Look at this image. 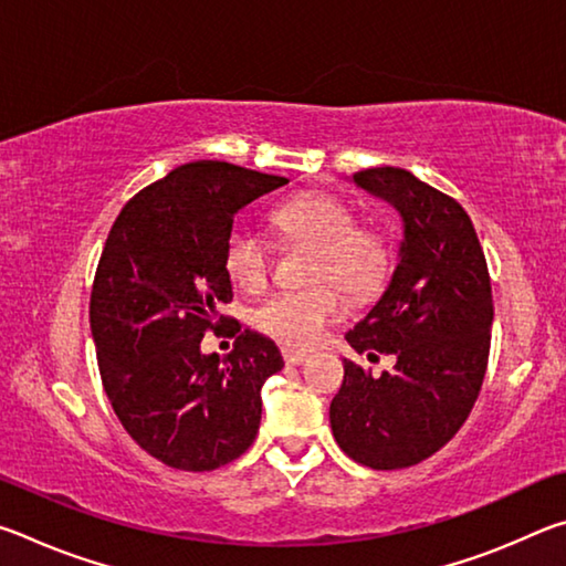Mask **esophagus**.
I'll return each instance as SVG.
<instances>
[{
  "label": "esophagus",
  "mask_w": 566,
  "mask_h": 566,
  "mask_svg": "<svg viewBox=\"0 0 566 566\" xmlns=\"http://www.w3.org/2000/svg\"><path fill=\"white\" fill-rule=\"evenodd\" d=\"M282 357L286 364H292V367H300L306 359H310V354L306 352H296V349H282Z\"/></svg>",
  "instance_id": "1"
}]
</instances>
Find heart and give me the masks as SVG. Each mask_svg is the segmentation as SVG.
<instances>
[{"label":"heart","mask_w":566,"mask_h":566,"mask_svg":"<svg viewBox=\"0 0 566 566\" xmlns=\"http://www.w3.org/2000/svg\"><path fill=\"white\" fill-rule=\"evenodd\" d=\"M272 224L286 244L310 249L304 280L312 286L276 292L252 312L256 332L286 347H312L342 319L344 292L352 300L375 294L389 270V242L379 227L357 222L342 199L322 191L276 207ZM272 247L244 224L224 244V270L244 292H260L272 276Z\"/></svg>","instance_id":"obj_1"}]
</instances>
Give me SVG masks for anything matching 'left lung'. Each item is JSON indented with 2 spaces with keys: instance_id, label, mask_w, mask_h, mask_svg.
I'll return each mask as SVG.
<instances>
[{
  "instance_id": "left-lung-1",
  "label": "left lung",
  "mask_w": 566,
  "mask_h": 566,
  "mask_svg": "<svg viewBox=\"0 0 566 566\" xmlns=\"http://www.w3.org/2000/svg\"><path fill=\"white\" fill-rule=\"evenodd\" d=\"M361 189L397 207L405 222L387 292L344 337L357 354L395 367L371 377L344 359L332 399L342 452L371 469H407L439 452L482 389L492 342V282L462 205L399 167L361 169Z\"/></svg>"
}]
</instances>
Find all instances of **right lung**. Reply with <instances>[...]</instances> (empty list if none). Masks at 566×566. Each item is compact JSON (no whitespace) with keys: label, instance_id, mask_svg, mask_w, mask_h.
Instances as JSON below:
<instances>
[{"label":"right lung","instance_id":"right-lung-1","mask_svg":"<svg viewBox=\"0 0 566 566\" xmlns=\"http://www.w3.org/2000/svg\"><path fill=\"white\" fill-rule=\"evenodd\" d=\"M286 181L189 161L134 195L109 229L90 300L102 385L127 434L171 469L212 472L260 432L262 385L284 367L276 344L242 327L224 359L199 344L229 322L217 310L234 296V214Z\"/></svg>","mask_w":566,"mask_h":566}]
</instances>
